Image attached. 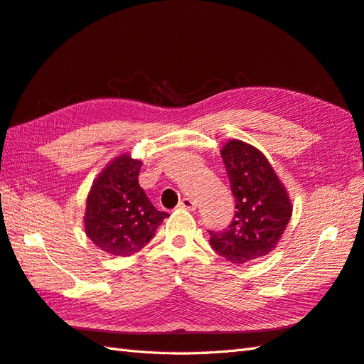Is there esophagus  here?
<instances>
[{
    "mask_svg": "<svg viewBox=\"0 0 364 364\" xmlns=\"http://www.w3.org/2000/svg\"><path fill=\"white\" fill-rule=\"evenodd\" d=\"M178 208L180 209H186V210H195V209H197V203L192 201L191 198H183L178 203Z\"/></svg>",
    "mask_w": 364,
    "mask_h": 364,
    "instance_id": "1",
    "label": "esophagus"
}]
</instances>
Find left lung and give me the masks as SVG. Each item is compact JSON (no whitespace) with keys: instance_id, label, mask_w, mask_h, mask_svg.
I'll return each mask as SVG.
<instances>
[{"instance_id":"left-lung-1","label":"left lung","mask_w":364,"mask_h":364,"mask_svg":"<svg viewBox=\"0 0 364 364\" xmlns=\"http://www.w3.org/2000/svg\"><path fill=\"white\" fill-rule=\"evenodd\" d=\"M221 158L237 210L225 230H209V243L229 263L245 264L274 250L291 220L292 203L257 147L230 139L223 146Z\"/></svg>"}]
</instances>
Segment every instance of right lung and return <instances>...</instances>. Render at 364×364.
I'll use <instances>...</instances> for the list:
<instances>
[{
	"mask_svg": "<svg viewBox=\"0 0 364 364\" xmlns=\"http://www.w3.org/2000/svg\"><path fill=\"white\" fill-rule=\"evenodd\" d=\"M141 164L127 154L117 156L97 176L87 195L86 235L109 255L129 257L141 250L169 217L156 210L139 188Z\"/></svg>",
	"mask_w": 364,
	"mask_h": 364,
	"instance_id": "right-lung-1",
	"label": "right lung"
}]
</instances>
